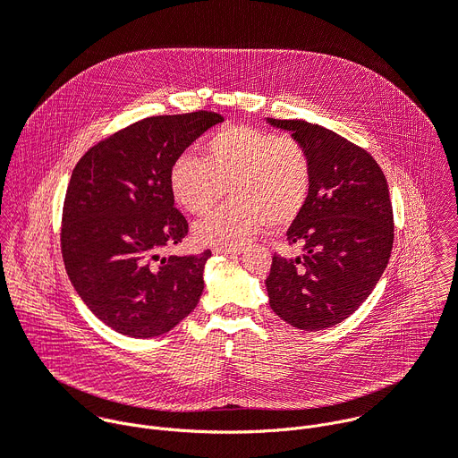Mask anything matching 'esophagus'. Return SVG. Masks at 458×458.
<instances>
[{
    "mask_svg": "<svg viewBox=\"0 0 458 458\" xmlns=\"http://www.w3.org/2000/svg\"><path fill=\"white\" fill-rule=\"evenodd\" d=\"M244 248L242 246H216L214 253H223V255H237L241 253Z\"/></svg>",
    "mask_w": 458,
    "mask_h": 458,
    "instance_id": "1",
    "label": "esophagus"
}]
</instances>
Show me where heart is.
Segmentation results:
<instances>
[{
  "mask_svg": "<svg viewBox=\"0 0 458 458\" xmlns=\"http://www.w3.org/2000/svg\"><path fill=\"white\" fill-rule=\"evenodd\" d=\"M313 182L306 147L290 136L246 124L221 128L205 147V159L181 154L170 168L174 199L191 216H205L226 195L232 201L195 226L203 242L237 244L267 225H293Z\"/></svg>",
  "mask_w": 458,
  "mask_h": 458,
  "instance_id": "obj_1",
  "label": "heart"
}]
</instances>
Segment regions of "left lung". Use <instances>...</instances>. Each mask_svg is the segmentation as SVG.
<instances>
[{
  "mask_svg": "<svg viewBox=\"0 0 458 458\" xmlns=\"http://www.w3.org/2000/svg\"><path fill=\"white\" fill-rule=\"evenodd\" d=\"M268 121L290 130L313 166L306 208L286 232L302 255H274L265 283L270 306L299 330H324L348 318L386 270L394 246L387 181L371 154L332 130Z\"/></svg>",
  "mask_w": 458,
  "mask_h": 458,
  "instance_id": "1",
  "label": "left lung"
}]
</instances>
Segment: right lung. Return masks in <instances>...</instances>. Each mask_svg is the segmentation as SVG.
Listing matches in <instances>:
<instances>
[{
    "instance_id": "add662e5",
    "label": "right lung",
    "mask_w": 458,
    "mask_h": 458,
    "mask_svg": "<svg viewBox=\"0 0 458 458\" xmlns=\"http://www.w3.org/2000/svg\"><path fill=\"white\" fill-rule=\"evenodd\" d=\"M223 115H152L94 145L64 193L61 255L76 292L112 330L150 339L195 306L212 250L161 253L182 242L188 221L174 207V161Z\"/></svg>"
}]
</instances>
